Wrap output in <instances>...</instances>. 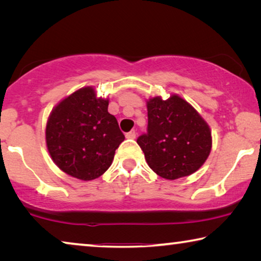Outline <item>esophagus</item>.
Here are the masks:
<instances>
[{
    "label": "esophagus",
    "instance_id": "obj_1",
    "mask_svg": "<svg viewBox=\"0 0 261 261\" xmlns=\"http://www.w3.org/2000/svg\"><path fill=\"white\" fill-rule=\"evenodd\" d=\"M125 137L127 139H135L136 138V131L135 130H131L130 132H127L125 135Z\"/></svg>",
    "mask_w": 261,
    "mask_h": 261
}]
</instances>
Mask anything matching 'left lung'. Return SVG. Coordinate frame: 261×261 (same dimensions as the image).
<instances>
[{
    "label": "left lung",
    "instance_id": "8db88e82",
    "mask_svg": "<svg viewBox=\"0 0 261 261\" xmlns=\"http://www.w3.org/2000/svg\"><path fill=\"white\" fill-rule=\"evenodd\" d=\"M147 132L138 137L149 168L166 179L189 176L204 165L212 148L207 123L191 105L171 95L147 101Z\"/></svg>",
    "mask_w": 261,
    "mask_h": 261
}]
</instances>
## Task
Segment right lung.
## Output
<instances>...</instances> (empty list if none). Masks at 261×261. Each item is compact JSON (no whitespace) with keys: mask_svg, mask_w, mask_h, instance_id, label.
I'll list each match as a JSON object with an SVG mask.
<instances>
[{"mask_svg":"<svg viewBox=\"0 0 261 261\" xmlns=\"http://www.w3.org/2000/svg\"><path fill=\"white\" fill-rule=\"evenodd\" d=\"M108 103L96 98L93 88L84 87L53 109L46 126L48 151L56 166L72 177L91 180L102 175L124 140Z\"/></svg>","mask_w":261,"mask_h":261,"instance_id":"obj_1","label":"right lung"}]
</instances>
